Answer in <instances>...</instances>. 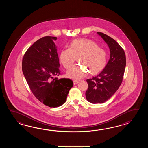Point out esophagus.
<instances>
[{"label":"esophagus","mask_w":148,"mask_h":148,"mask_svg":"<svg viewBox=\"0 0 148 148\" xmlns=\"http://www.w3.org/2000/svg\"><path fill=\"white\" fill-rule=\"evenodd\" d=\"M78 82V81H77V80H73V84H74V85H76V84H77Z\"/></svg>","instance_id":"obj_1"}]
</instances>
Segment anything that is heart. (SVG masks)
<instances>
[{
	"label": "heart",
	"mask_w": 148,
	"mask_h": 148,
	"mask_svg": "<svg viewBox=\"0 0 148 148\" xmlns=\"http://www.w3.org/2000/svg\"><path fill=\"white\" fill-rule=\"evenodd\" d=\"M79 57L82 66L75 65L67 71V75L73 80H79L87 75L99 73L107 63V53L95 42L88 38L76 39L71 42L69 48L63 49L60 54V62L68 69Z\"/></svg>",
	"instance_id": "heart-1"
}]
</instances>
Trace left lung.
<instances>
[{"label":"left lung","mask_w":148,"mask_h":148,"mask_svg":"<svg viewBox=\"0 0 148 148\" xmlns=\"http://www.w3.org/2000/svg\"><path fill=\"white\" fill-rule=\"evenodd\" d=\"M97 34L108 45L110 58L101 73L87 80L88 88L86 97L92 104L103 103L116 92L122 82L126 66L125 54L119 44L106 34Z\"/></svg>","instance_id":"8db88e82"}]
</instances>
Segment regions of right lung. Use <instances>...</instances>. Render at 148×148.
<instances>
[{"mask_svg": "<svg viewBox=\"0 0 148 148\" xmlns=\"http://www.w3.org/2000/svg\"><path fill=\"white\" fill-rule=\"evenodd\" d=\"M57 38L45 36L36 41L26 52L22 71L26 80L36 98L50 107L64 104L73 83L70 79H58L61 75Z\"/></svg>", "mask_w": 148, "mask_h": 148, "instance_id": "right-lung-1", "label": "right lung"}]
</instances>
